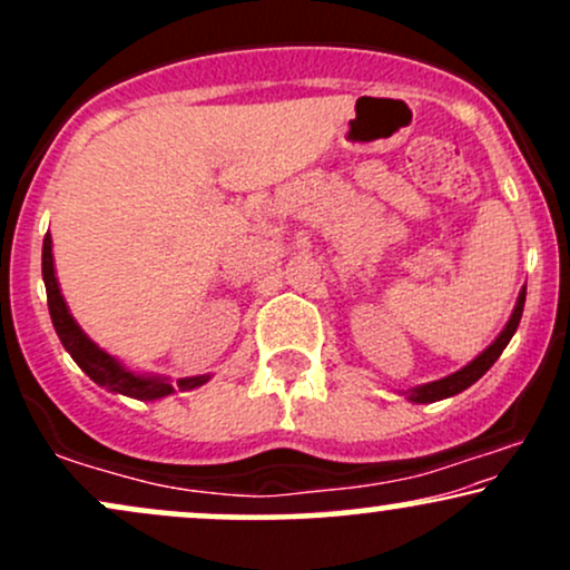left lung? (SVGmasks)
Wrapping results in <instances>:
<instances>
[{"mask_svg": "<svg viewBox=\"0 0 570 570\" xmlns=\"http://www.w3.org/2000/svg\"><path fill=\"white\" fill-rule=\"evenodd\" d=\"M522 307H525V289L520 292V297H517V305L512 311V318H509L507 326H503V332L499 337L493 340V343L488 345L485 351L480 353V356L474 358L472 364H466L463 370L453 372V375L442 377V381H434V383H426V385H417V389L407 391V399L410 402H417V404H426V402H440V399H448V396H455L461 394V391H466L469 385L480 381L485 372L493 367L495 358L501 356L503 348L509 345V340L517 332V326H520V318H522Z\"/></svg>", "mask_w": 570, "mask_h": 570, "instance_id": "obj_1", "label": "left lung"}]
</instances>
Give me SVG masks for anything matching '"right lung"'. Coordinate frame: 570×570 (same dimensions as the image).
<instances>
[{
	"label": "right lung",
	"instance_id": "add662e5",
	"mask_svg": "<svg viewBox=\"0 0 570 570\" xmlns=\"http://www.w3.org/2000/svg\"><path fill=\"white\" fill-rule=\"evenodd\" d=\"M42 278H45V289H48V307H50V318H53V326L61 337L63 348L71 353L80 370L90 381L98 385H107L109 391L122 396H134V399H160L174 394V389H198L208 381V375H198V377H181V381H166V377H144V375H134L117 362L115 356H109L107 351H101L98 345L90 340L85 332L80 330V324L71 318L67 303H63L61 289H58L56 281V271H53V240H50V233L45 235L42 244Z\"/></svg>",
	"mask_w": 570,
	"mask_h": 570
}]
</instances>
